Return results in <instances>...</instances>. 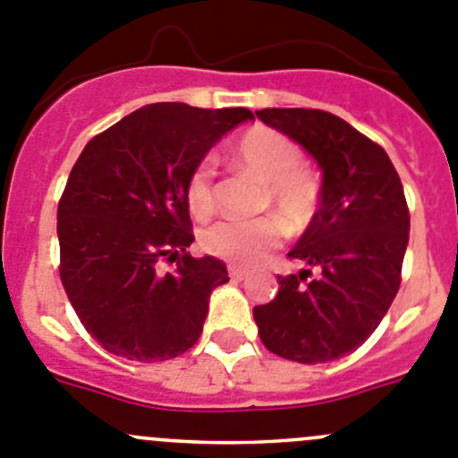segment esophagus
Masks as SVG:
<instances>
[{"mask_svg":"<svg viewBox=\"0 0 458 458\" xmlns=\"http://www.w3.org/2000/svg\"><path fill=\"white\" fill-rule=\"evenodd\" d=\"M229 275L233 276V279H245L247 275H250V270H245V267H241V266H229Z\"/></svg>","mask_w":458,"mask_h":458,"instance_id":"esophagus-1","label":"esophagus"}]
</instances>
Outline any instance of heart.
I'll list each match as a JSON object with an SVG mask.
<instances>
[{
    "mask_svg": "<svg viewBox=\"0 0 458 458\" xmlns=\"http://www.w3.org/2000/svg\"><path fill=\"white\" fill-rule=\"evenodd\" d=\"M232 158L241 170L266 183L263 207L275 208L291 229H301L311 220L320 183L311 170L301 167L304 154L297 142L270 127H251L236 140ZM186 204L199 220L216 211V186L208 161H201L191 172ZM280 218L270 213L257 220H220L201 233V247L225 261L251 266L281 242L286 226Z\"/></svg>",
    "mask_w": 458,
    "mask_h": 458,
    "instance_id": "heart-1",
    "label": "heart"
}]
</instances>
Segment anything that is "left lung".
Segmentation results:
<instances>
[{
	"label": "left lung",
	"instance_id": "8db88e82",
	"mask_svg": "<svg viewBox=\"0 0 458 458\" xmlns=\"http://www.w3.org/2000/svg\"><path fill=\"white\" fill-rule=\"evenodd\" d=\"M257 117L322 172L320 208L288 251L309 267L276 276L275 300L254 306L259 335L276 356L329 363L363 345L395 300L411 226L404 188L388 154L338 115L263 108Z\"/></svg>",
	"mask_w": 458,
	"mask_h": 458
}]
</instances>
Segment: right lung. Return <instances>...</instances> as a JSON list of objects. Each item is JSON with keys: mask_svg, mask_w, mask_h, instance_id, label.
<instances>
[{"mask_svg": "<svg viewBox=\"0 0 458 458\" xmlns=\"http://www.w3.org/2000/svg\"><path fill=\"white\" fill-rule=\"evenodd\" d=\"M247 108L149 104L83 147L58 201L61 281L88 334L129 360H167L201 335L208 300L229 281L216 257L192 259L186 182ZM177 258L161 276L157 261Z\"/></svg>", "mask_w": 458, "mask_h": 458, "instance_id": "right-lung-1", "label": "right lung"}]
</instances>
